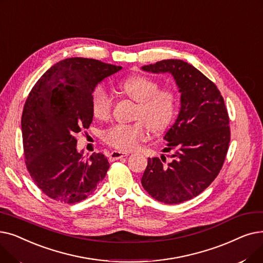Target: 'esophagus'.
I'll return each mask as SVG.
<instances>
[{
	"label": "esophagus",
	"mask_w": 263,
	"mask_h": 263,
	"mask_svg": "<svg viewBox=\"0 0 263 263\" xmlns=\"http://www.w3.org/2000/svg\"><path fill=\"white\" fill-rule=\"evenodd\" d=\"M129 153L128 152H123V151H112L110 153V156H109V159L110 160H117L119 158H122V157H125L127 156Z\"/></svg>",
	"instance_id": "obj_1"
}]
</instances>
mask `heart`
I'll list each match as a JSON object with an SVG mask.
<instances>
[{
	"label": "heart",
	"mask_w": 263,
	"mask_h": 263,
	"mask_svg": "<svg viewBox=\"0 0 263 263\" xmlns=\"http://www.w3.org/2000/svg\"><path fill=\"white\" fill-rule=\"evenodd\" d=\"M118 89L138 103L135 119L130 125H116L105 134L108 144L119 149H134L148 138L149 128L154 133L165 129L177 110L176 94L159 90V84L146 76H132L118 83ZM91 108L96 119L107 120L111 115L112 101L102 86L92 93Z\"/></svg>",
	"instance_id": "obj_1"
}]
</instances>
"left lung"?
<instances>
[{"label": "left lung", "mask_w": 263, "mask_h": 263, "mask_svg": "<svg viewBox=\"0 0 263 263\" xmlns=\"http://www.w3.org/2000/svg\"><path fill=\"white\" fill-rule=\"evenodd\" d=\"M142 70L170 73L181 94L177 120L164 136L172 152L147 159L141 179L143 189L159 202L178 204L199 194L215 180L230 142L229 118L216 85L182 60H162Z\"/></svg>", "instance_id": "8db88e82"}]
</instances>
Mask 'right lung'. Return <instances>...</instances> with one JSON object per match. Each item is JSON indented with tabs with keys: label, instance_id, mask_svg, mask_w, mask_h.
<instances>
[{
	"label": "right lung",
	"instance_id": "right-lung-1",
	"mask_svg": "<svg viewBox=\"0 0 263 263\" xmlns=\"http://www.w3.org/2000/svg\"><path fill=\"white\" fill-rule=\"evenodd\" d=\"M121 69L94 59L62 60L27 98L21 119L26 165L34 183L55 201L79 202L106 177L107 157L93 153L84 159L74 135L93 121L91 97L97 84Z\"/></svg>",
	"mask_w": 263,
	"mask_h": 263
}]
</instances>
